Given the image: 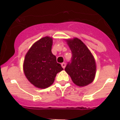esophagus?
<instances>
[{"label":"esophagus","mask_w":120,"mask_h":120,"mask_svg":"<svg viewBox=\"0 0 120 120\" xmlns=\"http://www.w3.org/2000/svg\"><path fill=\"white\" fill-rule=\"evenodd\" d=\"M61 65H62V67L64 69L65 68V65H65V63H64V62L62 63V64H61Z\"/></svg>","instance_id":"1"}]
</instances>
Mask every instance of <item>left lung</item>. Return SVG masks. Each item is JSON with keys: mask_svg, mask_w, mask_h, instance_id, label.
<instances>
[{"mask_svg": "<svg viewBox=\"0 0 120 120\" xmlns=\"http://www.w3.org/2000/svg\"><path fill=\"white\" fill-rule=\"evenodd\" d=\"M67 42L72 52V58L65 71L76 86H87L95 77L96 66L94 56L81 40L75 38L67 40Z\"/></svg>", "mask_w": 120, "mask_h": 120, "instance_id": "obj_1", "label": "left lung"}]
</instances>
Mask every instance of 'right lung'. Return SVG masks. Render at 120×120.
<instances>
[{"instance_id": "1", "label": "right lung", "mask_w": 120, "mask_h": 120, "mask_svg": "<svg viewBox=\"0 0 120 120\" xmlns=\"http://www.w3.org/2000/svg\"><path fill=\"white\" fill-rule=\"evenodd\" d=\"M52 45V38L43 37L32 45L25 56L23 65L25 75L38 88L51 86L56 74L64 69L51 52Z\"/></svg>"}]
</instances>
